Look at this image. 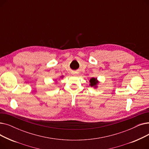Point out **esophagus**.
<instances>
[{"label":"esophagus","instance_id":"1","mask_svg":"<svg viewBox=\"0 0 149 149\" xmlns=\"http://www.w3.org/2000/svg\"><path fill=\"white\" fill-rule=\"evenodd\" d=\"M73 75H74V76H77V74H76V73H74V74H73Z\"/></svg>","mask_w":149,"mask_h":149}]
</instances>
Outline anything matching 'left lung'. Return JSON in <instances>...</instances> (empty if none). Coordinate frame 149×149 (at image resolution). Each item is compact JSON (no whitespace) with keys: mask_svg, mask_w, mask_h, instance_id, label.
Returning a JSON list of instances; mask_svg holds the SVG:
<instances>
[{"mask_svg":"<svg viewBox=\"0 0 149 149\" xmlns=\"http://www.w3.org/2000/svg\"><path fill=\"white\" fill-rule=\"evenodd\" d=\"M90 84L89 85L91 87H94L95 88H97V84L99 83V81L97 80V79H95V78H92V79L89 80Z\"/></svg>","mask_w":149,"mask_h":149,"instance_id":"1","label":"left lung"}]
</instances>
